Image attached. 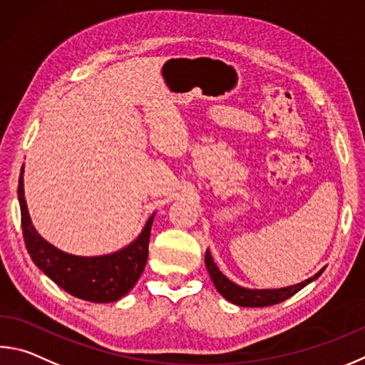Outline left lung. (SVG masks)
Instances as JSON below:
<instances>
[{"label": "left lung", "mask_w": 365, "mask_h": 365, "mask_svg": "<svg viewBox=\"0 0 365 365\" xmlns=\"http://www.w3.org/2000/svg\"><path fill=\"white\" fill-rule=\"evenodd\" d=\"M205 268H207L209 274L212 277V282H214L218 294H220L223 298H227V300L233 304H237V307H247V308L271 307V304L287 300V298L295 295L298 290H302L304 286H308L309 282L317 279L324 271L322 268L321 271H317L314 276L308 277L307 281L295 284V286H287L281 289H247V287L237 286V284L233 281H230L228 277L218 269L209 250L205 252Z\"/></svg>", "instance_id": "8db88e82"}]
</instances>
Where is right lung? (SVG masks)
<instances>
[{
    "mask_svg": "<svg viewBox=\"0 0 365 365\" xmlns=\"http://www.w3.org/2000/svg\"><path fill=\"white\" fill-rule=\"evenodd\" d=\"M19 204H21L22 231L26 250L33 263L51 277L58 287L86 302L110 303L130 292L142 276L148 258V242L155 214L148 218L129 246L113 254L97 257L71 255L52 246L39 236L31 223L24 193V168L19 177Z\"/></svg>",
    "mask_w": 365,
    "mask_h": 365,
    "instance_id": "add662e5",
    "label": "right lung"
}]
</instances>
